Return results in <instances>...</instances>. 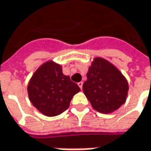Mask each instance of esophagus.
<instances>
[{
  "instance_id": "obj_1",
  "label": "esophagus",
  "mask_w": 151,
  "mask_h": 151,
  "mask_svg": "<svg viewBox=\"0 0 151 151\" xmlns=\"http://www.w3.org/2000/svg\"><path fill=\"white\" fill-rule=\"evenodd\" d=\"M78 85L79 88L82 90V88H83V82H82V81H81V82H78Z\"/></svg>"
}]
</instances>
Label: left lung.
<instances>
[{
	"mask_svg": "<svg viewBox=\"0 0 151 151\" xmlns=\"http://www.w3.org/2000/svg\"><path fill=\"white\" fill-rule=\"evenodd\" d=\"M86 76L83 91L95 110L111 114L126 102L129 90L127 79L110 61L95 57Z\"/></svg>",
	"mask_w": 151,
	"mask_h": 151,
	"instance_id": "8db88e82",
	"label": "left lung"
}]
</instances>
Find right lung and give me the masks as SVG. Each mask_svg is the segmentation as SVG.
Wrapping results in <instances>:
<instances>
[{"label": "right lung", "instance_id": "obj_1", "mask_svg": "<svg viewBox=\"0 0 151 151\" xmlns=\"http://www.w3.org/2000/svg\"><path fill=\"white\" fill-rule=\"evenodd\" d=\"M78 85L62 73L60 64L49 60L38 67L29 80L27 93L32 105L48 117L67 110Z\"/></svg>", "mask_w": 151, "mask_h": 151}]
</instances>
